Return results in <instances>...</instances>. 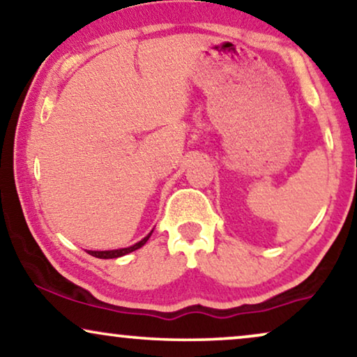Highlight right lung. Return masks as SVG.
Segmentation results:
<instances>
[{
  "label": "right lung",
  "mask_w": 357,
  "mask_h": 357,
  "mask_svg": "<svg viewBox=\"0 0 357 357\" xmlns=\"http://www.w3.org/2000/svg\"><path fill=\"white\" fill-rule=\"evenodd\" d=\"M151 234H153V232H149L148 236L143 238V241H139L138 243H135V245H131L128 248H120V250H104V252L89 250L87 253H89V255H92V257H96V258H119V257H123V255H126V253L135 252V250H138L139 247H143L144 243L148 242V238L151 237Z\"/></svg>",
  "instance_id": "1"
}]
</instances>
